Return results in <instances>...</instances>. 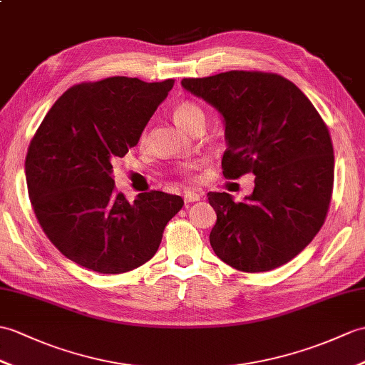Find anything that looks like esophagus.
Returning <instances> with one entry per match:
<instances>
[{
  "label": "esophagus",
  "mask_w": 365,
  "mask_h": 365,
  "mask_svg": "<svg viewBox=\"0 0 365 365\" xmlns=\"http://www.w3.org/2000/svg\"><path fill=\"white\" fill-rule=\"evenodd\" d=\"M183 200H185V203L197 202V200H200V194H197L196 191H185L183 192Z\"/></svg>",
  "instance_id": "1"
}]
</instances>
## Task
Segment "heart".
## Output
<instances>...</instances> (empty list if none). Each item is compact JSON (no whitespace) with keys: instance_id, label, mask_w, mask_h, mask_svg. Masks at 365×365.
<instances>
[{"instance_id":"heart-1","label":"heart","mask_w":365,"mask_h":365,"mask_svg":"<svg viewBox=\"0 0 365 365\" xmlns=\"http://www.w3.org/2000/svg\"><path fill=\"white\" fill-rule=\"evenodd\" d=\"M173 116H174V121L186 130H191L197 123L205 121V113H203L202 107L197 106L196 103H191V101H183V103L177 104L173 110ZM144 138H146V133L141 135V140H144ZM197 168H199L197 162H188V163H185L179 169V171L185 177V179L191 180L196 177Z\"/></svg>"}]
</instances>
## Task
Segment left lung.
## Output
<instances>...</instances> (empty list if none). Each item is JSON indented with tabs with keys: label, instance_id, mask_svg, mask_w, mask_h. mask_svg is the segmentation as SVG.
<instances>
[{
	"label": "left lung",
	"instance_id": "8db88e82",
	"mask_svg": "<svg viewBox=\"0 0 365 365\" xmlns=\"http://www.w3.org/2000/svg\"><path fill=\"white\" fill-rule=\"evenodd\" d=\"M225 121V179L255 174L242 202L208 192L217 221L216 255L241 272L286 264L324 225L334 182L333 143L325 121L291 81L275 73L227 71L182 81Z\"/></svg>",
	"mask_w": 365,
	"mask_h": 365
}]
</instances>
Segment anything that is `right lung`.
Instances as JSON below:
<instances>
[{
    "instance_id": "obj_1",
    "label": "right lung",
    "mask_w": 365,
    "mask_h": 365,
    "mask_svg": "<svg viewBox=\"0 0 365 365\" xmlns=\"http://www.w3.org/2000/svg\"><path fill=\"white\" fill-rule=\"evenodd\" d=\"M174 79L143 82L113 76L68 88L49 108L26 162L28 192L48 240L76 264L124 274L158 250L166 224L183 199L141 192L132 203L118 192L112 162L137 146Z\"/></svg>"
}]
</instances>
